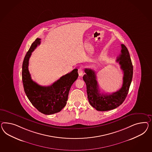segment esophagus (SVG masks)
I'll list each match as a JSON object with an SVG mask.
<instances>
[{
	"label": "esophagus",
	"mask_w": 152,
	"mask_h": 152,
	"mask_svg": "<svg viewBox=\"0 0 152 152\" xmlns=\"http://www.w3.org/2000/svg\"><path fill=\"white\" fill-rule=\"evenodd\" d=\"M78 73L79 76H82V75L83 74V71L82 70V69L81 67H80V68L78 69Z\"/></svg>",
	"instance_id": "esophagus-1"
}]
</instances>
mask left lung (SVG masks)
<instances>
[{
    "label": "left lung",
    "instance_id": "1",
    "mask_svg": "<svg viewBox=\"0 0 152 152\" xmlns=\"http://www.w3.org/2000/svg\"><path fill=\"white\" fill-rule=\"evenodd\" d=\"M121 54L116 60L123 72V85L119 90L111 94L101 93L94 71L90 69H85L86 74L83 79L86 85L88 99L91 105L97 111L115 109L124 102L127 96L133 77V67L127 48L124 44H121Z\"/></svg>",
    "mask_w": 152,
    "mask_h": 152
}]
</instances>
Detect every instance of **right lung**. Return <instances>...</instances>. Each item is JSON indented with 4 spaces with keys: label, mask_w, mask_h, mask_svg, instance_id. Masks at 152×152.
<instances>
[{
    "label": "right lung",
    "mask_w": 152,
    "mask_h": 152,
    "mask_svg": "<svg viewBox=\"0 0 152 152\" xmlns=\"http://www.w3.org/2000/svg\"><path fill=\"white\" fill-rule=\"evenodd\" d=\"M37 38L31 45L25 56L22 66V80L27 97L38 111L45 115L59 112L67 103L70 88L78 77V70L75 69L49 86H42L33 81L28 69L31 53L40 44Z\"/></svg>",
    "instance_id": "1"
}]
</instances>
